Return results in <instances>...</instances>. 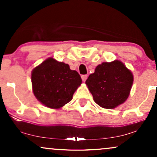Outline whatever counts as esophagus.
<instances>
[{
  "label": "esophagus",
  "instance_id": "34e87169",
  "mask_svg": "<svg viewBox=\"0 0 157 157\" xmlns=\"http://www.w3.org/2000/svg\"><path fill=\"white\" fill-rule=\"evenodd\" d=\"M87 77H88L87 75H82V76H81V78H82V81H83V82H85V81L86 80Z\"/></svg>",
  "mask_w": 157,
  "mask_h": 157
}]
</instances>
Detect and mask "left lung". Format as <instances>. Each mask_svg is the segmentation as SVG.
<instances>
[{
	"label": "left lung",
	"instance_id": "1",
	"mask_svg": "<svg viewBox=\"0 0 157 157\" xmlns=\"http://www.w3.org/2000/svg\"><path fill=\"white\" fill-rule=\"evenodd\" d=\"M133 82L134 75L131 70L121 61L116 60L98 65L86 84L97 105L112 109L126 101Z\"/></svg>",
	"mask_w": 157,
	"mask_h": 157
}]
</instances>
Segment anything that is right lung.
<instances>
[{"instance_id":"add662e5","label":"right lung","mask_w":157,"mask_h":157,"mask_svg":"<svg viewBox=\"0 0 157 157\" xmlns=\"http://www.w3.org/2000/svg\"><path fill=\"white\" fill-rule=\"evenodd\" d=\"M32 91L37 100L49 109H59L72 100L82 83L77 71L68 64L48 57L32 71Z\"/></svg>"}]
</instances>
